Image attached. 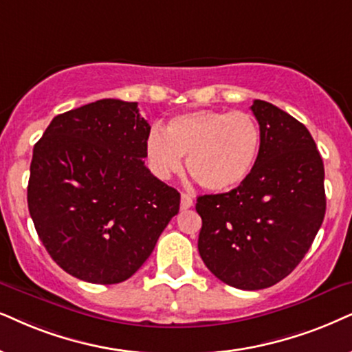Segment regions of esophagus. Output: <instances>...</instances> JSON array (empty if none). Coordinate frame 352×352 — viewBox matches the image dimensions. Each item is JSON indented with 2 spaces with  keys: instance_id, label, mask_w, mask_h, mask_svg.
Segmentation results:
<instances>
[{
  "instance_id": "obj_1",
  "label": "esophagus",
  "mask_w": 352,
  "mask_h": 352,
  "mask_svg": "<svg viewBox=\"0 0 352 352\" xmlns=\"http://www.w3.org/2000/svg\"><path fill=\"white\" fill-rule=\"evenodd\" d=\"M193 206V199L188 193H182V198H180V208L182 209H188Z\"/></svg>"
}]
</instances>
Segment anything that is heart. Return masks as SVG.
Instances as JSON below:
<instances>
[{"instance_id": "b5f03b06", "label": "heart", "mask_w": 352, "mask_h": 352, "mask_svg": "<svg viewBox=\"0 0 352 352\" xmlns=\"http://www.w3.org/2000/svg\"><path fill=\"white\" fill-rule=\"evenodd\" d=\"M146 159L159 179L182 168L203 190L226 193L239 188L255 170L261 153V130L247 112L199 109L170 118L166 128L146 136Z\"/></svg>"}]
</instances>
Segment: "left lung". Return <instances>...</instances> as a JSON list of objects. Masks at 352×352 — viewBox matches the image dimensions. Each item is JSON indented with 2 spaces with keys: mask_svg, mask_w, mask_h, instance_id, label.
<instances>
[{
  "mask_svg": "<svg viewBox=\"0 0 352 352\" xmlns=\"http://www.w3.org/2000/svg\"><path fill=\"white\" fill-rule=\"evenodd\" d=\"M261 153L248 180L229 193L203 195L198 252L229 286L258 291L292 273L324 217V168L309 130L265 100L250 107Z\"/></svg>",
  "mask_w": 352,
  "mask_h": 352,
  "instance_id": "8db88e82",
  "label": "left lung"
}]
</instances>
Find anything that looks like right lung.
Wrapping results in <instances>:
<instances>
[{"mask_svg":"<svg viewBox=\"0 0 352 352\" xmlns=\"http://www.w3.org/2000/svg\"><path fill=\"white\" fill-rule=\"evenodd\" d=\"M136 102L102 99L56 115L34 146L28 204L55 263L74 278H131L179 212L180 193L144 166Z\"/></svg>","mask_w":352,"mask_h":352,"instance_id":"obj_1","label":"right lung"}]
</instances>
